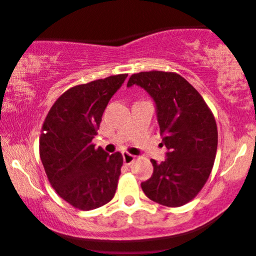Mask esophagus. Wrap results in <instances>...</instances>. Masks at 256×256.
Masks as SVG:
<instances>
[{"instance_id":"34e87169","label":"esophagus","mask_w":256,"mask_h":256,"mask_svg":"<svg viewBox=\"0 0 256 256\" xmlns=\"http://www.w3.org/2000/svg\"><path fill=\"white\" fill-rule=\"evenodd\" d=\"M122 158H124V164H125V165H131V164L135 161L136 156L131 155V154H128V152H124Z\"/></svg>"}]
</instances>
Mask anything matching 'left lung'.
Returning a JSON list of instances; mask_svg holds the SVG:
<instances>
[{
    "mask_svg": "<svg viewBox=\"0 0 256 256\" xmlns=\"http://www.w3.org/2000/svg\"><path fill=\"white\" fill-rule=\"evenodd\" d=\"M140 86L155 102L168 148L165 161L151 160L154 172L141 182L146 196L170 208L185 205L205 185L214 165L218 128L199 92L180 75L162 71L134 74L128 86Z\"/></svg>",
    "mask_w": 256,
    "mask_h": 256,
    "instance_id": "8db88e82",
    "label": "left lung"
}]
</instances>
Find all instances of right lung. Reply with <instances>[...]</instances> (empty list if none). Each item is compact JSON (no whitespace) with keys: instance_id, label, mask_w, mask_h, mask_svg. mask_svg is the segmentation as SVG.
I'll use <instances>...</instances> for the list:
<instances>
[{"instance_id":"obj_1","label":"right lung","mask_w":256,"mask_h":256,"mask_svg":"<svg viewBox=\"0 0 256 256\" xmlns=\"http://www.w3.org/2000/svg\"><path fill=\"white\" fill-rule=\"evenodd\" d=\"M128 75H116L62 94L42 126L40 158L50 184L62 199L80 210L108 204L118 188L122 155L95 148L101 118Z\"/></svg>"}]
</instances>
